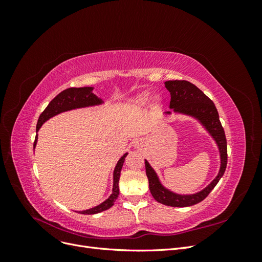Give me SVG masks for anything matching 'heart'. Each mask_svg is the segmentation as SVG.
Returning a JSON list of instances; mask_svg holds the SVG:
<instances>
[{
	"label": "heart",
	"instance_id": "b5f03b06",
	"mask_svg": "<svg viewBox=\"0 0 262 262\" xmlns=\"http://www.w3.org/2000/svg\"><path fill=\"white\" fill-rule=\"evenodd\" d=\"M149 99V94L148 93H142L136 98V101L138 104H145V102Z\"/></svg>",
	"mask_w": 262,
	"mask_h": 262
}]
</instances>
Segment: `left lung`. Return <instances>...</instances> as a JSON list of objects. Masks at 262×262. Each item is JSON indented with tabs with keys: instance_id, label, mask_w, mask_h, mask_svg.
Wrapping results in <instances>:
<instances>
[{
	"instance_id": "left-lung-1",
	"label": "left lung",
	"mask_w": 262,
	"mask_h": 262,
	"mask_svg": "<svg viewBox=\"0 0 262 262\" xmlns=\"http://www.w3.org/2000/svg\"><path fill=\"white\" fill-rule=\"evenodd\" d=\"M165 87L170 93L169 108L175 113L191 116L198 119L207 131L211 134L220 149L221 167L217 176L214 178L211 184L201 191L194 194H177L170 190L166 189L157 177V173L152 166L145 161L146 176L148 178L149 191L154 199L162 204L168 207L184 208L194 205L201 202L209 195L213 188L224 175L227 165V143L223 126L221 124L217 109L214 102L195 85L188 81H167ZM170 115V112L166 113Z\"/></svg>"
}]
</instances>
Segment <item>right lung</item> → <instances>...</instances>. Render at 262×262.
<instances>
[{
	"mask_svg": "<svg viewBox=\"0 0 262 262\" xmlns=\"http://www.w3.org/2000/svg\"><path fill=\"white\" fill-rule=\"evenodd\" d=\"M93 87H71V89L64 90L61 92L59 95H57L50 102L47 108L41 113L40 117L38 119L36 131L40 129V126L47 121L49 120L50 118L54 117L55 115H59L61 113L68 112V110H72L76 108H83V107H90L95 105H100L102 104V100L98 98L96 95L93 94ZM37 139L38 136H36L35 142H34V147L37 144ZM128 155L125 153L119 162L116 165V168L114 171V187H113V193L106 201L100 203L99 205L89 210L80 211L81 214H96L102 211H106L109 208H112L117 198L119 195V178H120V172L122 165L124 163V158Z\"/></svg>",
	"mask_w": 262,
	"mask_h": 262,
	"instance_id": "1",
	"label": "right lung"
}]
</instances>
